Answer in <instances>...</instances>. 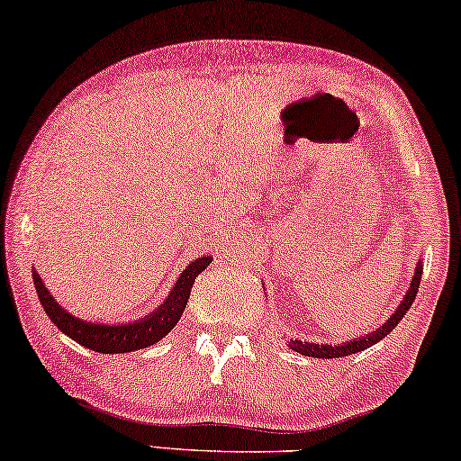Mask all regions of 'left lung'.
Here are the masks:
<instances>
[{
	"mask_svg": "<svg viewBox=\"0 0 461 461\" xmlns=\"http://www.w3.org/2000/svg\"><path fill=\"white\" fill-rule=\"evenodd\" d=\"M420 276H422V263H417V269H414V276H412V282H411V288L406 292V296L402 298L401 306L396 308V312L390 316V319L382 324L380 329H375L374 333H369L366 337H359V339H351V341L341 343V345H327V343H308V341H298V339H290V349L302 353V356H308V357H322V359H333V357H345V356H351V353H357V351H364L367 347L375 345L378 341H382L384 337L388 333H392V329L396 327L398 322L402 321V316L409 312V308L412 306V300L417 296L419 292V284H420Z\"/></svg>",
	"mask_w": 461,
	"mask_h": 461,
	"instance_id": "1",
	"label": "left lung"
}]
</instances>
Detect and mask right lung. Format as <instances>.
<instances>
[{"label": "right lung", "mask_w": 461, "mask_h": 461, "mask_svg": "<svg viewBox=\"0 0 461 461\" xmlns=\"http://www.w3.org/2000/svg\"><path fill=\"white\" fill-rule=\"evenodd\" d=\"M210 258H198L184 269V274L177 277L173 290L163 300V304L155 312L134 322L126 324H97L87 322L77 316L67 312L59 302L52 298V294L42 284L41 276L32 271V280L36 285V294L49 314V319L55 322V327L63 330L67 337H71L75 343H79L87 349L97 353H128L159 343L161 339L176 327L181 314L185 311L187 298H190L192 285L203 269L210 266Z\"/></svg>", "instance_id": "add662e5"}]
</instances>
